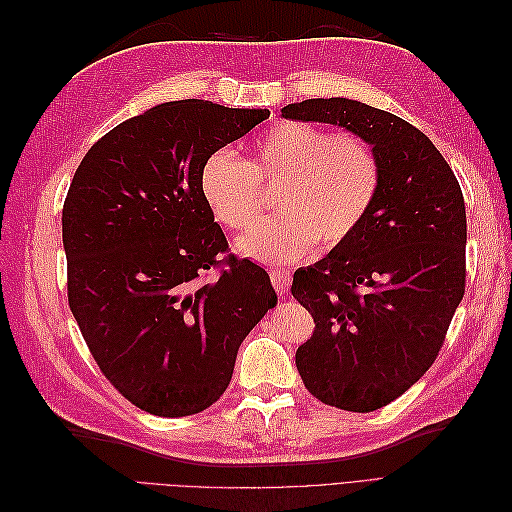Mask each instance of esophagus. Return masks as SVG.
Segmentation results:
<instances>
[{
    "label": "esophagus",
    "instance_id": "1",
    "mask_svg": "<svg viewBox=\"0 0 512 512\" xmlns=\"http://www.w3.org/2000/svg\"><path fill=\"white\" fill-rule=\"evenodd\" d=\"M269 277L277 294H280V297H286L292 286V273L288 269H271Z\"/></svg>",
    "mask_w": 512,
    "mask_h": 512
}]
</instances>
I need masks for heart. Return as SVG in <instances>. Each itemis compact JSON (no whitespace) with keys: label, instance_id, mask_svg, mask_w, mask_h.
<instances>
[{"label":"heart","instance_id":"b5f03b06","mask_svg":"<svg viewBox=\"0 0 512 512\" xmlns=\"http://www.w3.org/2000/svg\"><path fill=\"white\" fill-rule=\"evenodd\" d=\"M281 185L283 213L247 230L239 250L265 265H290L314 250H337L356 237L382 190V162L367 141L305 121H286L262 134L243 162L213 151L198 188L215 222L243 232L264 206L262 187Z\"/></svg>","mask_w":512,"mask_h":512}]
</instances>
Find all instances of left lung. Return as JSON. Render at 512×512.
Listing matches in <instances>:
<instances>
[{
	"instance_id": "obj_1",
	"label": "left lung",
	"mask_w": 512,
	"mask_h": 512,
	"mask_svg": "<svg viewBox=\"0 0 512 512\" xmlns=\"http://www.w3.org/2000/svg\"><path fill=\"white\" fill-rule=\"evenodd\" d=\"M282 117L342 126L382 162L365 226L292 280V297L316 324L297 350L305 389L327 406L374 412L438 359L466 292V203L442 153L397 115L316 98L284 106Z\"/></svg>"
}]
</instances>
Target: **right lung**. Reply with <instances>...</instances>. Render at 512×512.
<instances>
[{
    "instance_id": "1",
    "label": "right lung",
    "mask_w": 512,
    "mask_h": 512,
    "mask_svg": "<svg viewBox=\"0 0 512 512\" xmlns=\"http://www.w3.org/2000/svg\"><path fill=\"white\" fill-rule=\"evenodd\" d=\"M267 117L203 100L153 106L104 134L70 183L72 316L104 378L149 414L213 406L245 335L277 303L267 271L228 252L198 188L205 158Z\"/></svg>"
}]
</instances>
